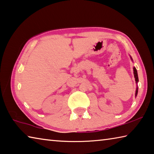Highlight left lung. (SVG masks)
I'll return each instance as SVG.
<instances>
[{"label":"left lung","instance_id":"left-lung-1","mask_svg":"<svg viewBox=\"0 0 154 154\" xmlns=\"http://www.w3.org/2000/svg\"><path fill=\"white\" fill-rule=\"evenodd\" d=\"M131 59L132 60V58L131 57ZM134 77H135V81H136V83L137 84V83L138 82V73H137V70H136V68L135 67H134ZM137 94H138V87L136 88V94L135 96L136 97L137 96Z\"/></svg>","mask_w":154,"mask_h":154}]
</instances>
